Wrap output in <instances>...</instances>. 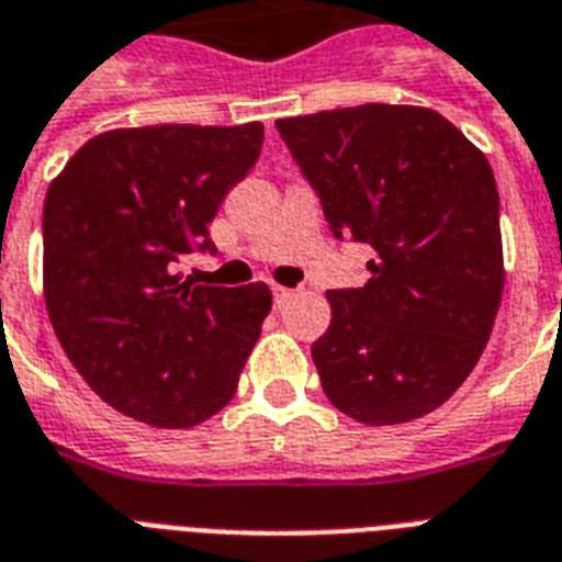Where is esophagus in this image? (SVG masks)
<instances>
[{
    "instance_id": "obj_1",
    "label": "esophagus",
    "mask_w": 562,
    "mask_h": 562,
    "mask_svg": "<svg viewBox=\"0 0 562 562\" xmlns=\"http://www.w3.org/2000/svg\"><path fill=\"white\" fill-rule=\"evenodd\" d=\"M271 291H273V306H285V303L291 300V294H294V291L282 289V285H271Z\"/></svg>"
}]
</instances>
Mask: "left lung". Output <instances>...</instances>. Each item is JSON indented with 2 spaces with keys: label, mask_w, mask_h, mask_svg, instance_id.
<instances>
[{
  "label": "left lung",
  "mask_w": 562,
  "mask_h": 562,
  "mask_svg": "<svg viewBox=\"0 0 562 562\" xmlns=\"http://www.w3.org/2000/svg\"><path fill=\"white\" fill-rule=\"evenodd\" d=\"M335 238L373 247L361 289L326 291L312 359L335 408L396 426L443 405L479 364L505 268L487 157L428 108L361 104L277 119Z\"/></svg>",
  "instance_id": "obj_1"
}]
</instances>
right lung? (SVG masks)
<instances>
[{
    "mask_svg": "<svg viewBox=\"0 0 562 562\" xmlns=\"http://www.w3.org/2000/svg\"><path fill=\"white\" fill-rule=\"evenodd\" d=\"M265 127L154 125L92 136L43 203L48 321L83 382L127 417L198 426L236 393L271 312L265 282L192 285L180 256L256 166Z\"/></svg>",
    "mask_w": 562,
    "mask_h": 562,
    "instance_id": "obj_1",
    "label": "right lung"
}]
</instances>
